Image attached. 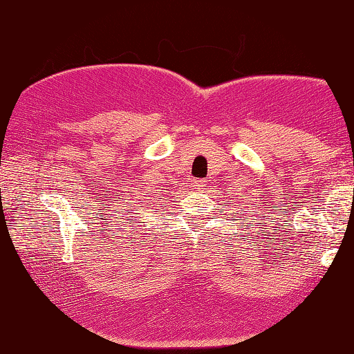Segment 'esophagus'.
Wrapping results in <instances>:
<instances>
[{
	"label": "esophagus",
	"instance_id": "obj_1",
	"mask_svg": "<svg viewBox=\"0 0 354 354\" xmlns=\"http://www.w3.org/2000/svg\"><path fill=\"white\" fill-rule=\"evenodd\" d=\"M206 187V181H203V179H195L194 181V189L195 190H203Z\"/></svg>",
	"mask_w": 354,
	"mask_h": 354
}]
</instances>
